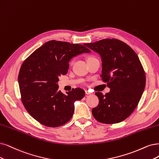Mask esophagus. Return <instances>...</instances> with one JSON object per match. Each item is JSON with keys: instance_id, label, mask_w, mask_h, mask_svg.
I'll return each mask as SVG.
<instances>
[{"instance_id": "obj_1", "label": "esophagus", "mask_w": 159, "mask_h": 159, "mask_svg": "<svg viewBox=\"0 0 159 159\" xmlns=\"http://www.w3.org/2000/svg\"><path fill=\"white\" fill-rule=\"evenodd\" d=\"M85 93L86 95H90V94H92V93L90 92L89 90H85Z\"/></svg>"}]
</instances>
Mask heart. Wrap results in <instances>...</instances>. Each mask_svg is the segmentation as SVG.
<instances>
[{
    "label": "heart",
    "mask_w": 159,
    "mask_h": 159,
    "mask_svg": "<svg viewBox=\"0 0 159 159\" xmlns=\"http://www.w3.org/2000/svg\"><path fill=\"white\" fill-rule=\"evenodd\" d=\"M89 59H90V58H89Z\"/></svg>",
    "instance_id": "1"
}]
</instances>
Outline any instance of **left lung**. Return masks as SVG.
Returning a JSON list of instances; mask_svg holds the SVG:
<instances>
[{"instance_id": "8db88e82", "label": "left lung", "mask_w": 159, "mask_h": 159, "mask_svg": "<svg viewBox=\"0 0 159 159\" xmlns=\"http://www.w3.org/2000/svg\"><path fill=\"white\" fill-rule=\"evenodd\" d=\"M84 45L100 56L101 77L110 92H96L99 104L92 109L93 117L103 124L119 123L136 109L145 87V74L138 55L117 39H103Z\"/></svg>"}]
</instances>
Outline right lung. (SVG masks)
<instances>
[{
  "label": "right lung",
  "mask_w": 159,
  "mask_h": 159,
  "mask_svg": "<svg viewBox=\"0 0 159 159\" xmlns=\"http://www.w3.org/2000/svg\"><path fill=\"white\" fill-rule=\"evenodd\" d=\"M90 52L81 44L50 40L23 61L18 75L21 101L40 124L54 128L72 118L74 103L84 97L85 92L78 88L64 94L58 90L59 77L67 73L73 57Z\"/></svg>",
  "instance_id": "right-lung-1"
}]
</instances>
